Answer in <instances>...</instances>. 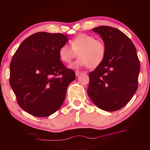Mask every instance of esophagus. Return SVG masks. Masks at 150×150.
Segmentation results:
<instances>
[{"instance_id": "1", "label": "esophagus", "mask_w": 150, "mask_h": 150, "mask_svg": "<svg viewBox=\"0 0 150 150\" xmlns=\"http://www.w3.org/2000/svg\"><path fill=\"white\" fill-rule=\"evenodd\" d=\"M81 73H82V72L79 71H75L76 76H79L80 74H81Z\"/></svg>"}]
</instances>
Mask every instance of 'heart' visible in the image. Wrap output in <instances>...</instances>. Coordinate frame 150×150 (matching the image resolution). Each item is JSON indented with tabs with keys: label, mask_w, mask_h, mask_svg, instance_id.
Here are the masks:
<instances>
[{
	"label": "heart",
	"mask_w": 150,
	"mask_h": 150,
	"mask_svg": "<svg viewBox=\"0 0 150 150\" xmlns=\"http://www.w3.org/2000/svg\"><path fill=\"white\" fill-rule=\"evenodd\" d=\"M70 46L63 45L59 50V56L63 63L69 64L77 56L79 59L71 65L72 68L87 66L96 68L103 63L106 55V45L103 40L93 35L80 34L69 42Z\"/></svg>",
	"instance_id": "b5f03b06"
}]
</instances>
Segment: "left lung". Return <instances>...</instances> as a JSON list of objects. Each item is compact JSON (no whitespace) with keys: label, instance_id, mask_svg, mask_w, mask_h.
Returning <instances> with one entry per match:
<instances>
[{"label":"left lung","instance_id":"1","mask_svg":"<svg viewBox=\"0 0 150 150\" xmlns=\"http://www.w3.org/2000/svg\"><path fill=\"white\" fill-rule=\"evenodd\" d=\"M106 45L103 63L89 73L87 93L98 108L113 112L124 107L138 88L140 64L130 38L115 28L101 26L93 29Z\"/></svg>","mask_w":150,"mask_h":150}]
</instances>
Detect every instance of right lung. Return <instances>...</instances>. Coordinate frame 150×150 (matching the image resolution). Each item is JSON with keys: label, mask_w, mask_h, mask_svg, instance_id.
Listing matches in <instances>:
<instances>
[{"label": "right lung", "mask_w": 150, "mask_h": 150, "mask_svg": "<svg viewBox=\"0 0 150 150\" xmlns=\"http://www.w3.org/2000/svg\"><path fill=\"white\" fill-rule=\"evenodd\" d=\"M69 40L63 34L40 32L25 39L10 65V85L18 104L36 117H47L64 101L75 73L60 60L59 50Z\"/></svg>", "instance_id": "right-lung-1"}]
</instances>
